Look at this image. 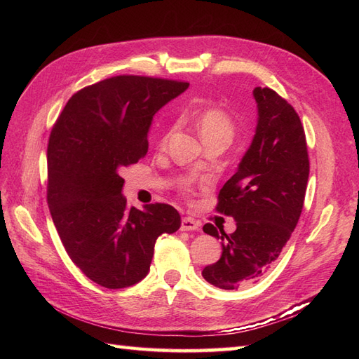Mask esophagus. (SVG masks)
Returning <instances> with one entry per match:
<instances>
[{
  "mask_svg": "<svg viewBox=\"0 0 359 359\" xmlns=\"http://www.w3.org/2000/svg\"><path fill=\"white\" fill-rule=\"evenodd\" d=\"M201 223L198 220L191 219V217H182L181 220V231H199Z\"/></svg>",
  "mask_w": 359,
  "mask_h": 359,
  "instance_id": "1",
  "label": "esophagus"
}]
</instances>
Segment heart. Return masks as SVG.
<instances>
[{
    "label": "heart",
    "mask_w": 359,
    "mask_h": 359,
    "mask_svg": "<svg viewBox=\"0 0 359 359\" xmlns=\"http://www.w3.org/2000/svg\"><path fill=\"white\" fill-rule=\"evenodd\" d=\"M196 127L203 140L212 137H226L231 140L233 136L232 119L222 109H206L201 112L196 116Z\"/></svg>",
    "instance_id": "heart-1"
}]
</instances>
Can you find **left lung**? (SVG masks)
<instances>
[{
    "label": "left lung",
    "instance_id": "obj_1",
    "mask_svg": "<svg viewBox=\"0 0 359 359\" xmlns=\"http://www.w3.org/2000/svg\"><path fill=\"white\" fill-rule=\"evenodd\" d=\"M257 123L233 177L219 194L217 211L231 215L236 229L226 235L211 223L203 232L222 238V256L205 266L203 278L233 290L252 285L274 264L295 229L309 181V154L295 109L269 88L256 86Z\"/></svg>",
    "mask_w": 359,
    "mask_h": 359
}]
</instances>
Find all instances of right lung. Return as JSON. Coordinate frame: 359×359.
<instances>
[{
    "label": "right lung",
    "mask_w": 359,
    "mask_h": 359,
    "mask_svg": "<svg viewBox=\"0 0 359 359\" xmlns=\"http://www.w3.org/2000/svg\"><path fill=\"white\" fill-rule=\"evenodd\" d=\"M187 82L115 76L76 93L48 147V205L67 255L94 283L124 289L145 278L161 233L180 229L166 203L128 208L123 168L148 151L154 115Z\"/></svg>",
    "instance_id": "1"
}]
</instances>
